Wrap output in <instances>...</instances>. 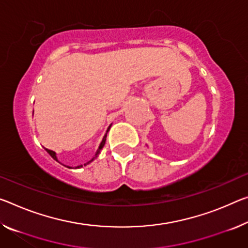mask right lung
Returning <instances> with one entry per match:
<instances>
[{
	"instance_id": "add662e5",
	"label": "right lung",
	"mask_w": 248,
	"mask_h": 248,
	"mask_svg": "<svg viewBox=\"0 0 248 248\" xmlns=\"http://www.w3.org/2000/svg\"><path fill=\"white\" fill-rule=\"evenodd\" d=\"M111 124H110V125H109V127H108V129H107V131H106V135L104 136V138H103V141H101V142H100V144H99V148H98V150H97V152H96V155L93 156V158H92V160H89V161H88V162H86V163H84V166H87V164H89L90 162H93V160H95V159L97 158V156H98V155H99V153H100V151H101V149H103V148H104V145H105V142H106V138H107V133H108V131H109V129H110V127H111ZM45 150H46L47 152H48V153H49V155H50V156H52V158H53L54 160H56V161H57V162H60V161H58V159H57L56 152H55V151H52V150H49V149H46V148H45ZM60 163H61V162H60ZM62 166H64V164H62ZM81 167H82V164H80V166H77V167H75V169H79V168H81ZM67 168H70V167H67Z\"/></svg>"
}]
</instances>
